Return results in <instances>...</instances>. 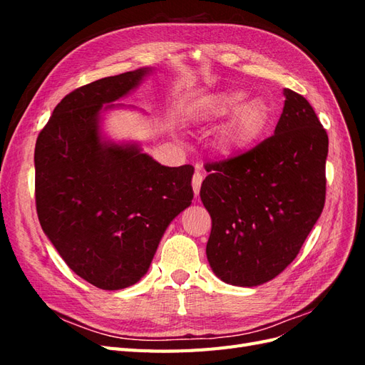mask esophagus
Segmentation results:
<instances>
[{"mask_svg": "<svg viewBox=\"0 0 365 365\" xmlns=\"http://www.w3.org/2000/svg\"><path fill=\"white\" fill-rule=\"evenodd\" d=\"M201 184H202V173H201V169H197L192 178V187H193L195 195H200Z\"/></svg>", "mask_w": 365, "mask_h": 365, "instance_id": "34e87169", "label": "esophagus"}]
</instances>
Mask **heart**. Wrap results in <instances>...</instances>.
<instances>
[{"label":"heart","instance_id":"heart-1","mask_svg":"<svg viewBox=\"0 0 365 365\" xmlns=\"http://www.w3.org/2000/svg\"><path fill=\"white\" fill-rule=\"evenodd\" d=\"M247 93L225 90L208 94L193 108V117L200 121H217L237 111L222 134L225 152L244 150L256 141L268 123V106L259 97L245 101Z\"/></svg>","mask_w":365,"mask_h":365}]
</instances>
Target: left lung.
<instances>
[{"instance_id":"8db88e82","label":"left lung","mask_w":365,"mask_h":365,"mask_svg":"<svg viewBox=\"0 0 365 365\" xmlns=\"http://www.w3.org/2000/svg\"><path fill=\"white\" fill-rule=\"evenodd\" d=\"M274 135L210 163L201 201L212 217L207 259L220 280L257 286L297 257L326 201L327 132L292 90Z\"/></svg>"}]
</instances>
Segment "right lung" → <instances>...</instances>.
Returning <instances> with one entry per match:
<instances>
[{
  "instance_id": "obj_1",
  "label": "right lung",
  "mask_w": 365,
  "mask_h": 365,
  "mask_svg": "<svg viewBox=\"0 0 365 365\" xmlns=\"http://www.w3.org/2000/svg\"><path fill=\"white\" fill-rule=\"evenodd\" d=\"M148 68L103 77L65 96L35 148L36 212L43 233L79 277L117 291L150 267L165 228L193 200L190 164L165 168L137 145L102 138L101 113Z\"/></svg>"
}]
</instances>
